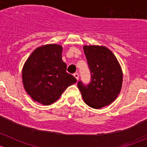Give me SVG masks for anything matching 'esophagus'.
<instances>
[{
  "instance_id": "34e87169",
  "label": "esophagus",
  "mask_w": 147,
  "mask_h": 147,
  "mask_svg": "<svg viewBox=\"0 0 147 147\" xmlns=\"http://www.w3.org/2000/svg\"><path fill=\"white\" fill-rule=\"evenodd\" d=\"M74 76L76 78V80H79V74H78V73H75V74H74Z\"/></svg>"
}]
</instances>
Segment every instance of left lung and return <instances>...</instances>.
<instances>
[{"label":"left lung","instance_id":"8db88e82","mask_svg":"<svg viewBox=\"0 0 147 147\" xmlns=\"http://www.w3.org/2000/svg\"><path fill=\"white\" fill-rule=\"evenodd\" d=\"M84 52L91 74L88 85L78 82L84 102L95 109L108 106L120 93L123 73L113 53L105 46L84 45Z\"/></svg>","mask_w":147,"mask_h":147}]
</instances>
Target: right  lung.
Listing matches in <instances>:
<instances>
[{"mask_svg": "<svg viewBox=\"0 0 147 147\" xmlns=\"http://www.w3.org/2000/svg\"><path fill=\"white\" fill-rule=\"evenodd\" d=\"M62 52L61 45L48 44L35 49L26 61L22 71L23 87L35 102L51 105L76 82V78L66 72Z\"/></svg>", "mask_w": 147, "mask_h": 147, "instance_id": "add662e5", "label": "right lung"}]
</instances>
